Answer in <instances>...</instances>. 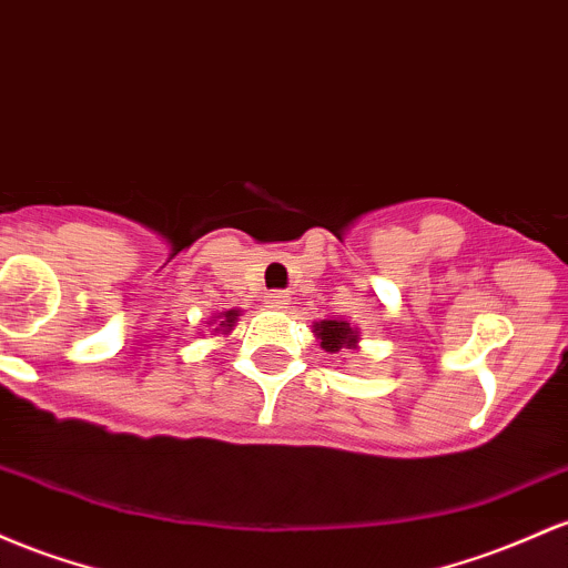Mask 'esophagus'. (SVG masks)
I'll return each instance as SVG.
<instances>
[{
    "label": "esophagus",
    "mask_w": 568,
    "mask_h": 568,
    "mask_svg": "<svg viewBox=\"0 0 568 568\" xmlns=\"http://www.w3.org/2000/svg\"><path fill=\"white\" fill-rule=\"evenodd\" d=\"M288 294H285V291H272V294H266V304H270V307H274V310H283L285 304H288Z\"/></svg>",
    "instance_id": "esophagus-1"
}]
</instances>
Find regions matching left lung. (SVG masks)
<instances>
[{"label": "left lung", "mask_w": 568, "mask_h": 568, "mask_svg": "<svg viewBox=\"0 0 568 568\" xmlns=\"http://www.w3.org/2000/svg\"><path fill=\"white\" fill-rule=\"evenodd\" d=\"M315 334L321 336V347L326 353H339L342 347H353L358 334L345 321H321L315 323Z\"/></svg>", "instance_id": "8db88e82"}]
</instances>
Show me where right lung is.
<instances>
[{"mask_svg":"<svg viewBox=\"0 0 568 568\" xmlns=\"http://www.w3.org/2000/svg\"><path fill=\"white\" fill-rule=\"evenodd\" d=\"M236 315H240V310H229V313L221 315V323H217V326H221V328H232L234 321H236ZM215 332H217V328H215Z\"/></svg>","mask_w":568,"mask_h":568,"instance_id":"1","label":"right lung"}]
</instances>
